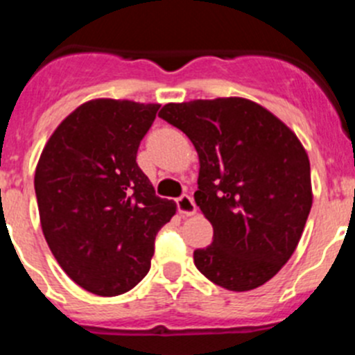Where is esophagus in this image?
I'll use <instances>...</instances> for the list:
<instances>
[{"label":"esophagus","instance_id":"34e87169","mask_svg":"<svg viewBox=\"0 0 355 355\" xmlns=\"http://www.w3.org/2000/svg\"><path fill=\"white\" fill-rule=\"evenodd\" d=\"M177 208L182 215H194L196 214V203H194L193 196L189 194H182L177 200Z\"/></svg>","mask_w":355,"mask_h":355}]
</instances>
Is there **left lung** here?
Returning <instances> with one entry per match:
<instances>
[{
	"label": "left lung",
	"mask_w": 355,
	"mask_h": 355,
	"mask_svg": "<svg viewBox=\"0 0 355 355\" xmlns=\"http://www.w3.org/2000/svg\"><path fill=\"white\" fill-rule=\"evenodd\" d=\"M159 117L184 131L200 155L194 200L214 226V241L194 250L196 268L238 293L266 284L296 250L312 208L303 145L243 98L168 103Z\"/></svg>",
	"instance_id": "obj_1"
}]
</instances>
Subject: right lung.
Instances as JSON below:
<instances>
[{"mask_svg": "<svg viewBox=\"0 0 355 355\" xmlns=\"http://www.w3.org/2000/svg\"><path fill=\"white\" fill-rule=\"evenodd\" d=\"M159 105L92 99L59 124L40 155L35 193L49 248L73 282L119 296L150 270L155 234L177 205L155 196L137 162Z\"/></svg>", "mask_w": 355, "mask_h": 355, "instance_id": "1", "label": "right lung"}]
</instances>
